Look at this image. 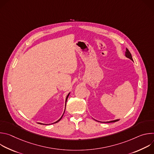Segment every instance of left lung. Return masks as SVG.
<instances>
[{
	"label": "left lung",
	"mask_w": 154,
	"mask_h": 154,
	"mask_svg": "<svg viewBox=\"0 0 154 154\" xmlns=\"http://www.w3.org/2000/svg\"><path fill=\"white\" fill-rule=\"evenodd\" d=\"M125 57L129 59H130L131 61H133V58H132V57H131V55L130 54V52H129V51L126 49V51L125 52ZM97 121V120H96ZM119 119H115V120H113V121H106V122H106V123H110V122H115L116 121H118ZM98 122H100V121H98Z\"/></svg>",
	"instance_id": "obj_1"
}]
</instances>
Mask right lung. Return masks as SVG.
<instances>
[{"mask_svg":"<svg viewBox=\"0 0 154 154\" xmlns=\"http://www.w3.org/2000/svg\"><path fill=\"white\" fill-rule=\"evenodd\" d=\"M69 94H70V93L68 94V96H67V97H66V101H65V102H66V103H65V108H66V101H67V100H68V97H69ZM64 111H65V109H64ZM64 113H63V115L61 116V117L58 120V121H57L56 122H54V123H52V124H54V123H57V122H58V121H60V120H61V119L62 118V117H63V115H64ZM38 124H44V125H45L46 124H42V123H40V122H38ZM46 125H48V124H46Z\"/></svg>","mask_w":154,"mask_h":154,"instance_id":"add662e5","label":"right lung"}]
</instances>
